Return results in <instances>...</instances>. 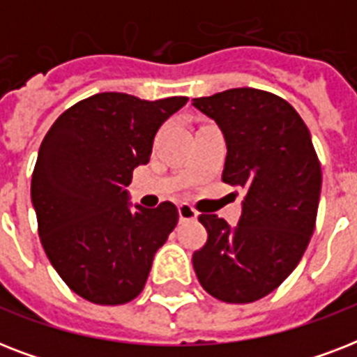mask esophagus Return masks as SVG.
Returning a JSON list of instances; mask_svg holds the SVG:
<instances>
[{"mask_svg":"<svg viewBox=\"0 0 357 357\" xmlns=\"http://www.w3.org/2000/svg\"><path fill=\"white\" fill-rule=\"evenodd\" d=\"M178 211L181 220H195L198 217V211L192 206H189V204H179Z\"/></svg>","mask_w":357,"mask_h":357,"instance_id":"1","label":"esophagus"}]
</instances>
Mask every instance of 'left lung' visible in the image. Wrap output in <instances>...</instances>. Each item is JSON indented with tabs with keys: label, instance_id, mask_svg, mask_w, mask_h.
<instances>
[{
	"label": "left lung",
	"instance_id": "obj_1",
	"mask_svg": "<svg viewBox=\"0 0 357 357\" xmlns=\"http://www.w3.org/2000/svg\"><path fill=\"white\" fill-rule=\"evenodd\" d=\"M192 105L226 139L222 181L244 189L235 228L200 215L207 243L192 254V266L211 296L248 304L280 287L302 259L315 229L321 162L304 120L276 94L243 86Z\"/></svg>",
	"mask_w": 357,
	"mask_h": 357
}]
</instances>
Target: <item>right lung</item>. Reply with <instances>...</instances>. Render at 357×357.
I'll return each instance as SVG.
<instances>
[{
    "instance_id": "1",
    "label": "right lung",
    "mask_w": 357,
    "mask_h": 357,
    "mask_svg": "<svg viewBox=\"0 0 357 357\" xmlns=\"http://www.w3.org/2000/svg\"><path fill=\"white\" fill-rule=\"evenodd\" d=\"M187 98L140 100L102 92L64 111L42 140L31 200L47 259L81 298H137L153 255L178 224V207L129 202L133 170L150 161L157 129Z\"/></svg>"
}]
</instances>
